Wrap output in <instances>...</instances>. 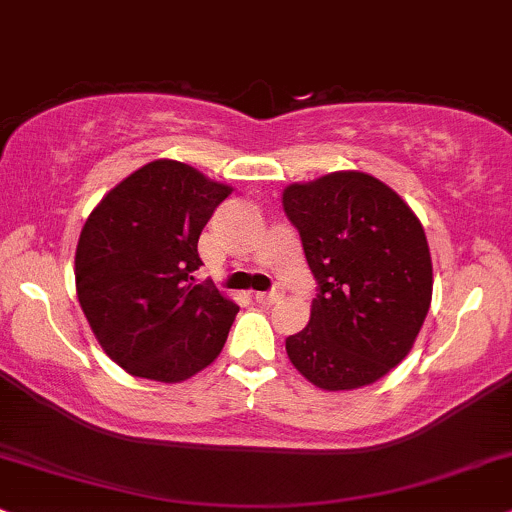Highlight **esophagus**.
I'll use <instances>...</instances> for the list:
<instances>
[{"mask_svg":"<svg viewBox=\"0 0 512 512\" xmlns=\"http://www.w3.org/2000/svg\"><path fill=\"white\" fill-rule=\"evenodd\" d=\"M282 296H285V292H282V287H275V289H270V292H258L256 294V301H258V304L270 306V304H277V301H280Z\"/></svg>","mask_w":512,"mask_h":512,"instance_id":"1","label":"esophagus"}]
</instances>
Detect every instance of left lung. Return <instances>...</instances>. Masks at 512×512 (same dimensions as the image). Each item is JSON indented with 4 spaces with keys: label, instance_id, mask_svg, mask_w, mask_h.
Returning <instances> with one entry per match:
<instances>
[{
    "label": "left lung",
    "instance_id": "1",
    "mask_svg": "<svg viewBox=\"0 0 512 512\" xmlns=\"http://www.w3.org/2000/svg\"><path fill=\"white\" fill-rule=\"evenodd\" d=\"M282 206L318 280L311 320L287 337L289 361L327 391L377 382L408 356L430 311L422 223L394 189L358 170L294 182Z\"/></svg>",
    "mask_w": 512,
    "mask_h": 512
}]
</instances>
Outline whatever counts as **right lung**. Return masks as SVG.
<instances>
[{
	"label": "right lung",
	"mask_w": 512,
	"mask_h": 512,
	"mask_svg": "<svg viewBox=\"0 0 512 512\" xmlns=\"http://www.w3.org/2000/svg\"><path fill=\"white\" fill-rule=\"evenodd\" d=\"M232 187L159 159L94 206L75 249V289L106 356L135 377L182 382L223 351L239 311L194 282L199 235Z\"/></svg>",
	"instance_id": "1"
}]
</instances>
